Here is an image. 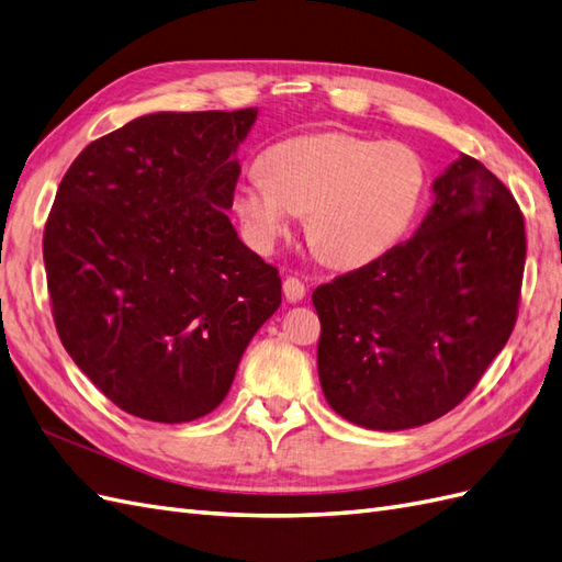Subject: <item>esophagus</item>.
<instances>
[{
  "mask_svg": "<svg viewBox=\"0 0 562 562\" xmlns=\"http://www.w3.org/2000/svg\"><path fill=\"white\" fill-rule=\"evenodd\" d=\"M282 292H284V299L290 301V304H296V301H301L306 296V284L301 282L299 278H284L282 282Z\"/></svg>",
  "mask_w": 562,
  "mask_h": 562,
  "instance_id": "34e87169",
  "label": "esophagus"
}]
</instances>
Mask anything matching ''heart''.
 I'll return each instance as SVG.
<instances>
[{"label":"heart","instance_id":"obj_1","mask_svg":"<svg viewBox=\"0 0 562 562\" xmlns=\"http://www.w3.org/2000/svg\"><path fill=\"white\" fill-rule=\"evenodd\" d=\"M427 184L425 156L406 142L299 135L263 151L261 172L235 187L233 211L258 251H270L294 213H306L311 249L335 268H361L411 233Z\"/></svg>","mask_w":562,"mask_h":562}]
</instances>
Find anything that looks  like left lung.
<instances>
[{
  "mask_svg": "<svg viewBox=\"0 0 562 562\" xmlns=\"http://www.w3.org/2000/svg\"><path fill=\"white\" fill-rule=\"evenodd\" d=\"M435 194L408 241L313 292L323 392L353 425L394 431L441 418L515 327L527 256L515 196L465 154Z\"/></svg>",
  "mask_w": 562,
  "mask_h": 562,
  "instance_id": "left-lung-1",
  "label": "left lung"
}]
</instances>
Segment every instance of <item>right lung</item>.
Listing matches in <instances>:
<instances>
[{
  "label": "right lung",
  "mask_w": 562,
  "mask_h": 562,
  "mask_svg": "<svg viewBox=\"0 0 562 562\" xmlns=\"http://www.w3.org/2000/svg\"><path fill=\"white\" fill-rule=\"evenodd\" d=\"M256 109L149 113L85 147L42 237L56 333L121 411L211 413L282 301L278 268L225 211Z\"/></svg>",
  "instance_id": "1"
}]
</instances>
